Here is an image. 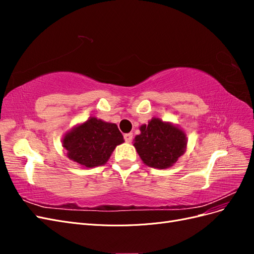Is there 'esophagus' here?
I'll list each match as a JSON object with an SVG mask.
<instances>
[{
	"instance_id": "esophagus-1",
	"label": "esophagus",
	"mask_w": 254,
	"mask_h": 254,
	"mask_svg": "<svg viewBox=\"0 0 254 254\" xmlns=\"http://www.w3.org/2000/svg\"><path fill=\"white\" fill-rule=\"evenodd\" d=\"M132 137H133V134L130 132V133H126L125 135H124V139H125V141H126V143H130L132 141Z\"/></svg>"
}]
</instances>
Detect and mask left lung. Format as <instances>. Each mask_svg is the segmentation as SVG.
<instances>
[{
  "label": "left lung",
  "instance_id": "left-lung-1",
  "mask_svg": "<svg viewBox=\"0 0 254 254\" xmlns=\"http://www.w3.org/2000/svg\"><path fill=\"white\" fill-rule=\"evenodd\" d=\"M133 146L140 158L149 167L165 170L173 166L187 150L186 132L171 122L152 118L148 124L140 127Z\"/></svg>",
  "mask_w": 254,
  "mask_h": 254
}]
</instances>
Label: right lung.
Returning <instances> with one entry per match:
<instances>
[{
    "mask_svg": "<svg viewBox=\"0 0 254 254\" xmlns=\"http://www.w3.org/2000/svg\"><path fill=\"white\" fill-rule=\"evenodd\" d=\"M124 137L117 124L91 117L75 125L63 137L67 158L82 167L92 168L107 163Z\"/></svg>",
    "mask_w": 254,
    "mask_h": 254,
    "instance_id": "1",
    "label": "right lung"
}]
</instances>
